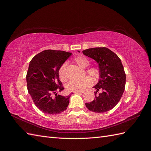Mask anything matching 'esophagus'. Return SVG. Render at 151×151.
I'll list each match as a JSON object with an SVG mask.
<instances>
[{
  "instance_id": "esophagus-1",
  "label": "esophagus",
  "mask_w": 151,
  "mask_h": 151,
  "mask_svg": "<svg viewBox=\"0 0 151 151\" xmlns=\"http://www.w3.org/2000/svg\"><path fill=\"white\" fill-rule=\"evenodd\" d=\"M84 91H74V93H77V94H82L83 93Z\"/></svg>"
}]
</instances>
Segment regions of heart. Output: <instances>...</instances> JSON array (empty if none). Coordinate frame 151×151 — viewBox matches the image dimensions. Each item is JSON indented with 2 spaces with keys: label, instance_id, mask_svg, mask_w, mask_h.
Instances as JSON below:
<instances>
[{
  "label": "heart",
  "instance_id": "1",
  "mask_svg": "<svg viewBox=\"0 0 151 151\" xmlns=\"http://www.w3.org/2000/svg\"><path fill=\"white\" fill-rule=\"evenodd\" d=\"M74 62L77 65L83 68H86L89 65V60L85 56L80 55L74 58ZM86 72L88 75L93 77L95 80H98L101 76V69L97 66H91L88 68ZM58 76L60 79L64 82L67 80L65 76V64H63L58 69ZM90 76H86L83 79L80 80L70 81L67 84V89L69 91H83L86 88H88L93 83L92 77Z\"/></svg>",
  "mask_w": 151,
  "mask_h": 151
}]
</instances>
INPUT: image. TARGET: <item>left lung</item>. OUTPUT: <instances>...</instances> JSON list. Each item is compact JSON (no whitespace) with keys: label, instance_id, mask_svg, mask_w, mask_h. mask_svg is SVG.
Segmentation results:
<instances>
[{"label":"left lung","instance_id":"1","mask_svg":"<svg viewBox=\"0 0 151 151\" xmlns=\"http://www.w3.org/2000/svg\"><path fill=\"white\" fill-rule=\"evenodd\" d=\"M83 53L96 61L101 69L99 83L94 86L97 90L94 92V99L86 103V106L93 112H106L116 106L124 92L126 83L124 68L117 55L108 48H89L83 50ZM99 90L102 93L97 95Z\"/></svg>","mask_w":151,"mask_h":151}]
</instances>
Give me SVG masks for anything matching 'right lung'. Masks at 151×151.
Listing matches in <instances>:
<instances>
[{"mask_svg": "<svg viewBox=\"0 0 151 151\" xmlns=\"http://www.w3.org/2000/svg\"><path fill=\"white\" fill-rule=\"evenodd\" d=\"M72 53L46 50L30 61L26 74L27 88L35 104L41 111L57 115L67 109L69 96L57 95L64 88L59 79L58 69Z\"/></svg>", "mask_w": 151, "mask_h": 151, "instance_id": "obj_1", "label": "right lung"}]
</instances>
